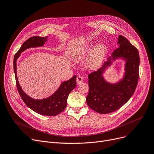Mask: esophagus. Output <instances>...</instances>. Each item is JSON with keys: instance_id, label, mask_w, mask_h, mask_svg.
<instances>
[{"instance_id": "obj_1", "label": "esophagus", "mask_w": 154, "mask_h": 154, "mask_svg": "<svg viewBox=\"0 0 154 154\" xmlns=\"http://www.w3.org/2000/svg\"><path fill=\"white\" fill-rule=\"evenodd\" d=\"M76 81H77V84H80L82 82H83V78L81 76H77L76 78Z\"/></svg>"}]
</instances>
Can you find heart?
Returning a JSON list of instances; mask_svg holds the SVG:
<instances>
[{
	"label": "heart",
	"mask_w": 154,
	"mask_h": 154,
	"mask_svg": "<svg viewBox=\"0 0 154 154\" xmlns=\"http://www.w3.org/2000/svg\"><path fill=\"white\" fill-rule=\"evenodd\" d=\"M94 42H90L77 47L72 51L71 55L75 59H80L91 51L85 60V66L90 69L97 68L106 55L107 48L102 43L97 44L94 48Z\"/></svg>",
	"instance_id": "1"
}]
</instances>
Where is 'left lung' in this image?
I'll return each mask as SVG.
<instances>
[{
  "label": "left lung",
  "instance_id": "left-lung-1",
  "mask_svg": "<svg viewBox=\"0 0 154 154\" xmlns=\"http://www.w3.org/2000/svg\"><path fill=\"white\" fill-rule=\"evenodd\" d=\"M119 48L107 58L103 66L88 75V91L86 102L91 109L99 114L114 112L131 99L138 84L140 58L138 50L124 37L119 35ZM122 58L126 62L123 78L115 84L107 82L103 74L112 61Z\"/></svg>",
  "mask_w": 154,
  "mask_h": 154
}]
</instances>
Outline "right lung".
<instances>
[{
	"mask_svg": "<svg viewBox=\"0 0 154 154\" xmlns=\"http://www.w3.org/2000/svg\"><path fill=\"white\" fill-rule=\"evenodd\" d=\"M47 41V37H42L33 36L24 42L20 49L14 55V70L18 92L26 106L38 114L47 116H55L60 114L66 108L68 96L71 91L76 87L77 76L74 75L70 80L62 82L55 93L48 97L41 100L31 98L24 92L19 83L17 76V60L20 57V54L31 47H42Z\"/></svg>",
	"mask_w": 154,
	"mask_h": 154,
	"instance_id": "1",
	"label": "right lung"
}]
</instances>
